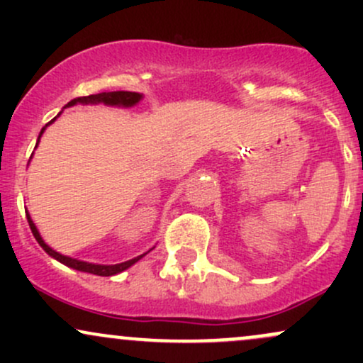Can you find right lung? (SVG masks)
Listing matches in <instances>:
<instances>
[{"label": "right lung", "mask_w": 363, "mask_h": 363, "mask_svg": "<svg viewBox=\"0 0 363 363\" xmlns=\"http://www.w3.org/2000/svg\"><path fill=\"white\" fill-rule=\"evenodd\" d=\"M141 99H143V95L138 94V91H102V94H95V95H86V97H77L73 99L72 102L66 104V107H72V106H77V104H106V106H118V107H133L136 106ZM60 116V114H57ZM56 119V118H54ZM54 119L51 123H54ZM49 123V124H51ZM45 128H48V124H45ZM40 131L39 135V140L40 136H43L44 129ZM39 140H37V145H39ZM27 220H28V225H30V230L32 234H34L35 240L40 244V247L44 249L45 252L49 254V256L54 257V259H57L62 264H66L68 268H73V269H78V272H83V273H91V274H99V277H112V274H118L121 272H124V269H128L129 266L135 264L136 261H140L141 257L145 256V254H141V256L135 257V259H129V261H124V262H119V264H94V262H86V261H80V259H74V257H69V256H65V254H60L56 252L54 249L49 247L48 244L44 242L43 237H40L39 230H37L35 223L32 222L30 215L27 213Z\"/></svg>", "instance_id": "1"}]
</instances>
